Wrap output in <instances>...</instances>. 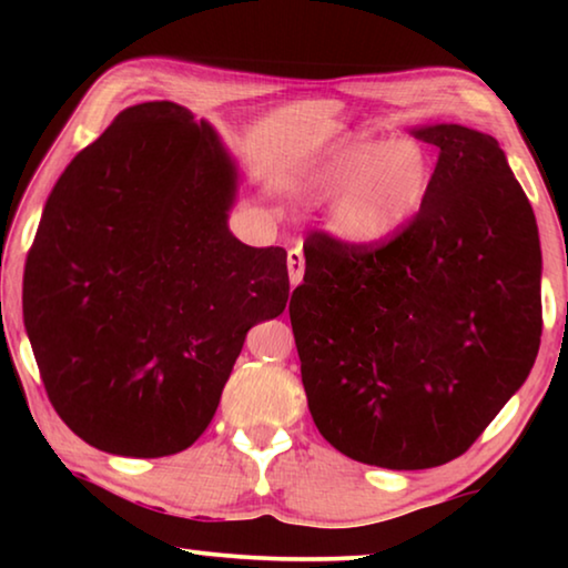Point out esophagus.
I'll use <instances>...</instances> for the list:
<instances>
[{
	"label": "esophagus",
	"instance_id": "esophagus-1",
	"mask_svg": "<svg viewBox=\"0 0 568 568\" xmlns=\"http://www.w3.org/2000/svg\"><path fill=\"white\" fill-rule=\"evenodd\" d=\"M287 273H291V283L297 285L303 281L305 273V257L301 247H291L287 250Z\"/></svg>",
	"mask_w": 568,
	"mask_h": 568
}]
</instances>
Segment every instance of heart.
<instances>
[{
  "instance_id": "obj_1",
  "label": "heart",
  "mask_w": 568,
  "mask_h": 568,
  "mask_svg": "<svg viewBox=\"0 0 568 568\" xmlns=\"http://www.w3.org/2000/svg\"><path fill=\"white\" fill-rule=\"evenodd\" d=\"M434 162L416 140L355 138L335 145L311 172L321 197H338L331 225L345 245L373 250L396 237L426 205Z\"/></svg>"
}]
</instances>
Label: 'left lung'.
Here are the masks:
<instances>
[{"label":"left lung","mask_w":568,"mask_h":568,"mask_svg":"<svg viewBox=\"0 0 568 568\" xmlns=\"http://www.w3.org/2000/svg\"><path fill=\"white\" fill-rule=\"evenodd\" d=\"M413 134L438 148L420 213L373 250L313 233L287 307L321 436L393 470L466 454L541 343L538 227L504 150L464 124Z\"/></svg>","instance_id":"left-lung-1"}]
</instances>
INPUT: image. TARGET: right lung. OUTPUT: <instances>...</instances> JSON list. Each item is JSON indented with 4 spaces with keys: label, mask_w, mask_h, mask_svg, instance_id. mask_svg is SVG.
<instances>
[{
    "label": "right lung",
    "mask_w": 568,
    "mask_h": 568,
    "mask_svg": "<svg viewBox=\"0 0 568 568\" xmlns=\"http://www.w3.org/2000/svg\"><path fill=\"white\" fill-rule=\"evenodd\" d=\"M237 168L175 102L122 110L47 197L22 311L47 396L90 446L180 454L213 420L247 331L285 311L283 247L230 233Z\"/></svg>",
    "instance_id": "obj_1"
}]
</instances>
